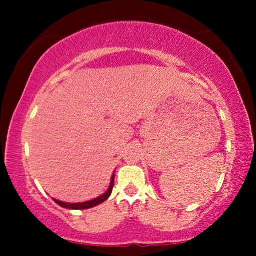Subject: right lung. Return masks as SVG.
I'll return each mask as SVG.
<instances>
[{
  "instance_id": "right-lung-1",
  "label": "right lung",
  "mask_w": 256,
  "mask_h": 256,
  "mask_svg": "<svg viewBox=\"0 0 256 256\" xmlns=\"http://www.w3.org/2000/svg\"><path fill=\"white\" fill-rule=\"evenodd\" d=\"M114 176L116 174L113 173V176H112V179H110V188H108L107 192H106L104 195L98 196V198H96L90 200V201L78 202V204H68V202L58 201V200H55V198H52V200L55 201V204L61 206L62 208H67V210H89V208H92V207H95V206H98L100 204H102V202H104L106 200H108V198H110V194H112V190H113V186H114Z\"/></svg>"
}]
</instances>
